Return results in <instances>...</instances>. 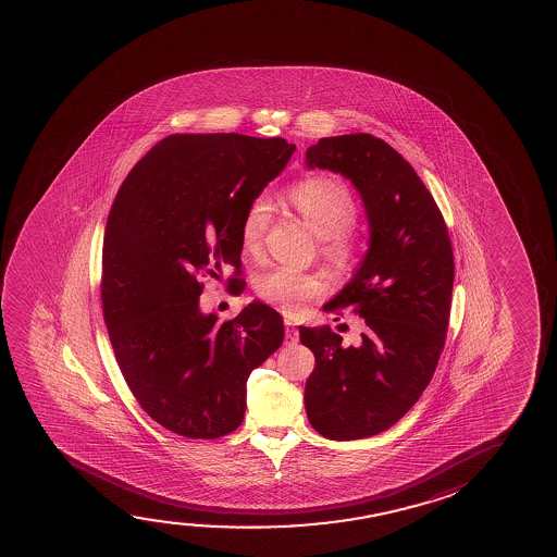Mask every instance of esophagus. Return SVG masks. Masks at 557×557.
Listing matches in <instances>:
<instances>
[{
    "mask_svg": "<svg viewBox=\"0 0 557 557\" xmlns=\"http://www.w3.org/2000/svg\"><path fill=\"white\" fill-rule=\"evenodd\" d=\"M285 338L289 343H297L298 341V329L290 323V320H285Z\"/></svg>",
    "mask_w": 557,
    "mask_h": 557,
    "instance_id": "obj_1",
    "label": "esophagus"
}]
</instances>
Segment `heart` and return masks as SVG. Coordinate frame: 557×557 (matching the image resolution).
<instances>
[{
    "label": "heart",
    "mask_w": 557,
    "mask_h": 557,
    "mask_svg": "<svg viewBox=\"0 0 557 557\" xmlns=\"http://www.w3.org/2000/svg\"><path fill=\"white\" fill-rule=\"evenodd\" d=\"M285 201L321 237V255L331 267L344 272L358 259V201L350 186L338 176L313 173L287 186ZM272 209L267 198L251 199L239 219V245L247 257H259L264 247ZM255 295L285 313H297L306 302L327 293L323 277L293 268L272 267L255 275Z\"/></svg>",
    "instance_id": "heart-1"
}]
</instances>
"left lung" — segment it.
Segmentation results:
<instances>
[{
	"mask_svg": "<svg viewBox=\"0 0 557 557\" xmlns=\"http://www.w3.org/2000/svg\"><path fill=\"white\" fill-rule=\"evenodd\" d=\"M308 168L356 184L371 247L351 282L323 306L363 318L356 343L327 327H298L315 356L306 414L323 437L346 442L394 426L434 376L449 329L455 259L434 196L401 153L369 133L320 138Z\"/></svg>",
	"mask_w": 557,
	"mask_h": 557,
	"instance_id": "8db88e82",
	"label": "left lung"
}]
</instances>
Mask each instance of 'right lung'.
I'll return each instance as SVG.
<instances>
[{"label":"right lung","mask_w":557,"mask_h":557,"mask_svg":"<svg viewBox=\"0 0 557 557\" xmlns=\"http://www.w3.org/2000/svg\"><path fill=\"white\" fill-rule=\"evenodd\" d=\"M295 145L237 133L169 135L131 169L102 245L100 300L115 361L150 419L190 440L234 432L247 379L283 343L280 313L251 302L234 320L199 312L201 277L234 268L239 219ZM234 295V293H232Z\"/></svg>","instance_id":"add662e5"}]
</instances>
